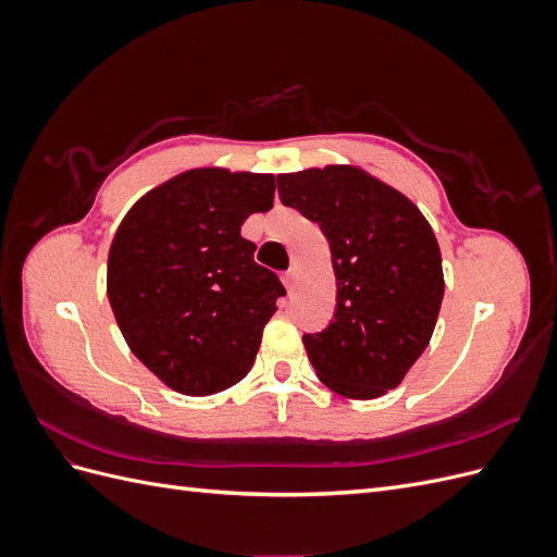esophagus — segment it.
Wrapping results in <instances>:
<instances>
[{"label":"esophagus","mask_w":557,"mask_h":557,"mask_svg":"<svg viewBox=\"0 0 557 557\" xmlns=\"http://www.w3.org/2000/svg\"><path fill=\"white\" fill-rule=\"evenodd\" d=\"M283 285H285V288H288V293L295 290V285H297V269H290V272L283 274Z\"/></svg>","instance_id":"34e87169"}]
</instances>
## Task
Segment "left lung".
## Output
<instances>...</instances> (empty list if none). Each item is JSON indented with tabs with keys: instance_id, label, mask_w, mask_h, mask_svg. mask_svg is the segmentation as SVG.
<instances>
[{
	"instance_id": "left-lung-1",
	"label": "left lung",
	"mask_w": 557,
	"mask_h": 557,
	"mask_svg": "<svg viewBox=\"0 0 557 557\" xmlns=\"http://www.w3.org/2000/svg\"><path fill=\"white\" fill-rule=\"evenodd\" d=\"M283 205L318 223L332 248L336 313L305 334L318 379L348 399L397 387L423 356L444 299L442 250L425 215L356 164L278 174Z\"/></svg>"
}]
</instances>
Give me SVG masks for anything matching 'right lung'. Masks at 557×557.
<instances>
[{
  "label": "right lung",
  "instance_id": "add662e5",
  "mask_svg": "<svg viewBox=\"0 0 557 557\" xmlns=\"http://www.w3.org/2000/svg\"><path fill=\"white\" fill-rule=\"evenodd\" d=\"M274 174L197 166L134 201L109 248L107 295L129 350L190 397L239 383L285 295L242 237L274 205Z\"/></svg>",
  "mask_w": 557,
  "mask_h": 557
}]
</instances>
